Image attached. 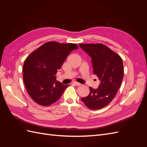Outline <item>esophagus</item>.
Wrapping results in <instances>:
<instances>
[{
	"mask_svg": "<svg viewBox=\"0 0 147 147\" xmlns=\"http://www.w3.org/2000/svg\"><path fill=\"white\" fill-rule=\"evenodd\" d=\"M73 83L75 84V85H76V86H80L81 85V83H78V82H73Z\"/></svg>",
	"mask_w": 147,
	"mask_h": 147,
	"instance_id": "1",
	"label": "esophagus"
}]
</instances>
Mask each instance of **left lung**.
<instances>
[{
	"label": "left lung",
	"mask_w": 147,
	"mask_h": 147,
	"mask_svg": "<svg viewBox=\"0 0 147 147\" xmlns=\"http://www.w3.org/2000/svg\"><path fill=\"white\" fill-rule=\"evenodd\" d=\"M91 57L93 72L101 81L97 90L90 87V93L82 100L91 110H99L110 103L121 86L124 76L121 57L102 43L79 44Z\"/></svg>",
	"instance_id": "8db88e82"
}]
</instances>
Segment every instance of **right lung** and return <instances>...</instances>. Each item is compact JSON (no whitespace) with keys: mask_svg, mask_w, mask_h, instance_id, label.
Masks as SVG:
<instances>
[{"mask_svg":"<svg viewBox=\"0 0 147 147\" xmlns=\"http://www.w3.org/2000/svg\"><path fill=\"white\" fill-rule=\"evenodd\" d=\"M78 46L75 43L48 42L26 57L23 67L26 90L34 102L49 106L58 100L69 84L56 81L57 70Z\"/></svg>","mask_w":147,"mask_h":147,"instance_id":"obj_1","label":"right lung"}]
</instances>
